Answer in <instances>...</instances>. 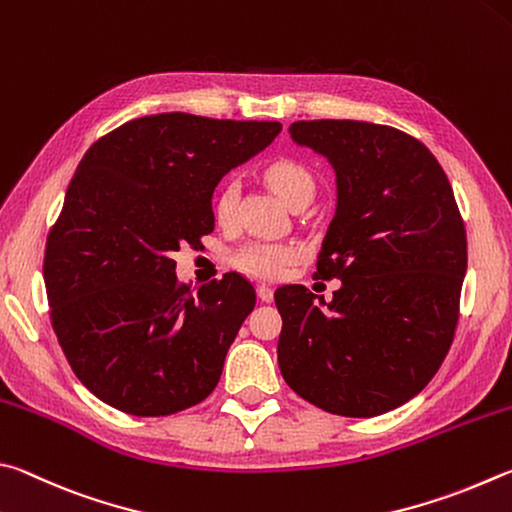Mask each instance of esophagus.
I'll return each instance as SVG.
<instances>
[{
    "instance_id": "esophagus-1",
    "label": "esophagus",
    "mask_w": 512,
    "mask_h": 512,
    "mask_svg": "<svg viewBox=\"0 0 512 512\" xmlns=\"http://www.w3.org/2000/svg\"><path fill=\"white\" fill-rule=\"evenodd\" d=\"M256 294H258V299H261L263 303H272L274 301V290L270 288V285H258Z\"/></svg>"
}]
</instances>
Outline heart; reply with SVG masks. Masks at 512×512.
<instances>
[{"label":"heart","mask_w":512,"mask_h":512,"mask_svg":"<svg viewBox=\"0 0 512 512\" xmlns=\"http://www.w3.org/2000/svg\"><path fill=\"white\" fill-rule=\"evenodd\" d=\"M267 184L274 193L290 206L301 202H310L315 197L317 184L310 170L297 159H276L265 168ZM238 188L233 182L224 184L218 197H215V218L227 224L233 218V206H236ZM299 261V249L292 245H272V242H249L233 254V263L240 270L258 276V279H279L292 265Z\"/></svg>","instance_id":"b5f03b06"}]
</instances>
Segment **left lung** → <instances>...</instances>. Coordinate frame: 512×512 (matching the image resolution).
Listing matches in <instances>:
<instances>
[{
	"label": "left lung",
	"mask_w": 512,
	"mask_h": 512,
	"mask_svg": "<svg viewBox=\"0 0 512 512\" xmlns=\"http://www.w3.org/2000/svg\"><path fill=\"white\" fill-rule=\"evenodd\" d=\"M290 137L335 170L315 276L342 285L328 303L303 285L276 290L281 375L330 414H387L427 387L454 339L468 240L452 186L427 146L389 125L297 121Z\"/></svg>",
	"instance_id": "8db88e82"
}]
</instances>
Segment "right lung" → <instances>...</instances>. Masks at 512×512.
Listing matches in <instances>:
<instances>
[{
	"label": "right lung",
	"instance_id": "1",
	"mask_svg": "<svg viewBox=\"0 0 512 512\" xmlns=\"http://www.w3.org/2000/svg\"><path fill=\"white\" fill-rule=\"evenodd\" d=\"M279 132L166 112L85 152L47 238L44 285L67 362L105 405L170 416L215 389L256 292L238 274L188 290L173 254L213 231L215 186Z\"/></svg>",
	"mask_w": 512,
	"mask_h": 512
}]
</instances>
